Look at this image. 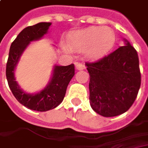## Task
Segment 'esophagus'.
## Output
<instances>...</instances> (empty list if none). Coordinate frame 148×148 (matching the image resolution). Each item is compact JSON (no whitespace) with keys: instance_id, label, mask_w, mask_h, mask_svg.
<instances>
[{"instance_id":"esophagus-1","label":"esophagus","mask_w":148,"mask_h":148,"mask_svg":"<svg viewBox=\"0 0 148 148\" xmlns=\"http://www.w3.org/2000/svg\"><path fill=\"white\" fill-rule=\"evenodd\" d=\"M76 69L78 70V71L83 70V69H85V66L83 65L82 63H78V62H77L76 63Z\"/></svg>"}]
</instances>
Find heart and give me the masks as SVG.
<instances>
[{"label":"heart","mask_w":148,"mask_h":148,"mask_svg":"<svg viewBox=\"0 0 148 148\" xmlns=\"http://www.w3.org/2000/svg\"><path fill=\"white\" fill-rule=\"evenodd\" d=\"M69 46L75 51H86L90 60H99L110 53L115 45V34L109 27H90L68 36Z\"/></svg>","instance_id":"1"}]
</instances>
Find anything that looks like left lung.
I'll return each mask as SVG.
<instances>
[{"instance_id":"8db88e82","label":"left lung","mask_w":148,"mask_h":148,"mask_svg":"<svg viewBox=\"0 0 148 148\" xmlns=\"http://www.w3.org/2000/svg\"><path fill=\"white\" fill-rule=\"evenodd\" d=\"M124 42V46L101 60L86 63L90 106L104 117L125 113L134 104L141 86L138 53L127 39Z\"/></svg>"}]
</instances>
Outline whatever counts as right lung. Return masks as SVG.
Returning <instances> with one entry per match:
<instances>
[{
  "mask_svg": "<svg viewBox=\"0 0 148 148\" xmlns=\"http://www.w3.org/2000/svg\"><path fill=\"white\" fill-rule=\"evenodd\" d=\"M50 25L51 23L41 22L25 28L11 43L9 52L5 71L9 87L20 104L32 110L43 112L58 106L64 99L66 87L75 75V66L73 64L55 65L49 84L35 94L26 93L15 81L14 70L21 55L29 43L41 39L48 33Z\"/></svg>",
  "mask_w": 148,
  "mask_h": 148,
  "instance_id": "right-lung-1",
  "label": "right lung"
}]
</instances>
